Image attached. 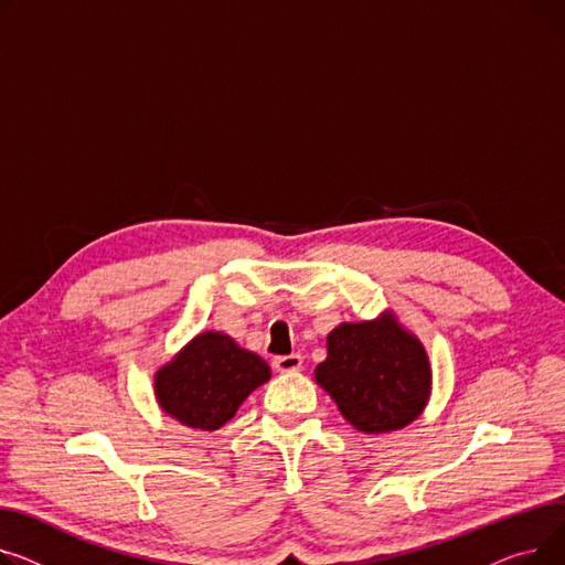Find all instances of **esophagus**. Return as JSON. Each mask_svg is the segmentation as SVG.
<instances>
[{"label":"esophagus","mask_w":565,"mask_h":565,"mask_svg":"<svg viewBox=\"0 0 565 565\" xmlns=\"http://www.w3.org/2000/svg\"><path fill=\"white\" fill-rule=\"evenodd\" d=\"M274 364H276V370H278L280 374H294V372L301 370L303 358L298 355V353H291V355H278V358L274 360Z\"/></svg>","instance_id":"1"}]
</instances>
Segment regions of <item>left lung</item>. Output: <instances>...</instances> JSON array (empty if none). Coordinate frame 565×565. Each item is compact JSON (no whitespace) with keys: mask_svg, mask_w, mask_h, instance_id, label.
Wrapping results in <instances>:
<instances>
[{"mask_svg":"<svg viewBox=\"0 0 565 565\" xmlns=\"http://www.w3.org/2000/svg\"><path fill=\"white\" fill-rule=\"evenodd\" d=\"M315 381L362 434H390L415 422L430 396L424 344L392 310L372 321H344L326 338Z\"/></svg>","mask_w":565,"mask_h":565,"instance_id":"1","label":"left lung"}]
</instances>
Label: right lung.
Listing matches in <instances>:
<instances>
[{
    "label": "right lung",
    "mask_w": 565,
    "mask_h": 565,
    "mask_svg": "<svg viewBox=\"0 0 565 565\" xmlns=\"http://www.w3.org/2000/svg\"><path fill=\"white\" fill-rule=\"evenodd\" d=\"M271 379L257 353L218 330H203L154 374L159 408L189 428L216 430Z\"/></svg>",
    "instance_id": "1"
}]
</instances>
